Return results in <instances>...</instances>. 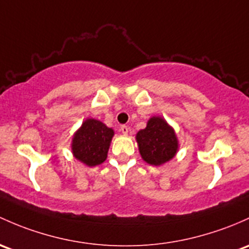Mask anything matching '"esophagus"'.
<instances>
[{"instance_id": "34e87169", "label": "esophagus", "mask_w": 249, "mask_h": 249, "mask_svg": "<svg viewBox=\"0 0 249 249\" xmlns=\"http://www.w3.org/2000/svg\"><path fill=\"white\" fill-rule=\"evenodd\" d=\"M120 131H122V133H124V135H127L130 131V129L126 126V125H122V126H120Z\"/></svg>"}]
</instances>
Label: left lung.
<instances>
[{
  "label": "left lung",
  "instance_id": "left-lung-1",
  "mask_svg": "<svg viewBox=\"0 0 249 249\" xmlns=\"http://www.w3.org/2000/svg\"><path fill=\"white\" fill-rule=\"evenodd\" d=\"M138 150L146 163L162 166L177 155L179 140L174 129L160 116L149 118L146 126L136 135Z\"/></svg>",
  "mask_w": 249,
  "mask_h": 249
}]
</instances>
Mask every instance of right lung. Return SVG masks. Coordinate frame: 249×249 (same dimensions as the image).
Here are the masks:
<instances>
[{
    "instance_id": "add662e5",
    "label": "right lung",
    "mask_w": 249,
    "mask_h": 249,
    "mask_svg": "<svg viewBox=\"0 0 249 249\" xmlns=\"http://www.w3.org/2000/svg\"><path fill=\"white\" fill-rule=\"evenodd\" d=\"M113 136V129L100 120L87 118L72 136V156L87 167L101 164L107 159Z\"/></svg>"
}]
</instances>
